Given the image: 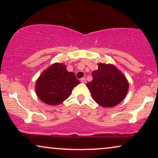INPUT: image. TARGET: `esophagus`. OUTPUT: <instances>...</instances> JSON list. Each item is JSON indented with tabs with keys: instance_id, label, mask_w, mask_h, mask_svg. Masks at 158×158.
Masks as SVG:
<instances>
[{
	"instance_id": "obj_1",
	"label": "esophagus",
	"mask_w": 158,
	"mask_h": 158,
	"mask_svg": "<svg viewBox=\"0 0 158 158\" xmlns=\"http://www.w3.org/2000/svg\"><path fill=\"white\" fill-rule=\"evenodd\" d=\"M81 82L82 83H86V79L85 77H83V78L81 79Z\"/></svg>"
}]
</instances>
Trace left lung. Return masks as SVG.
<instances>
[{
	"instance_id": "8db88e82",
	"label": "left lung",
	"mask_w": 158,
	"mask_h": 158,
	"mask_svg": "<svg viewBox=\"0 0 158 158\" xmlns=\"http://www.w3.org/2000/svg\"><path fill=\"white\" fill-rule=\"evenodd\" d=\"M98 65V70L92 73V81L86 85L98 104L103 107L115 106L126 96L128 81L114 64L101 62Z\"/></svg>"
}]
</instances>
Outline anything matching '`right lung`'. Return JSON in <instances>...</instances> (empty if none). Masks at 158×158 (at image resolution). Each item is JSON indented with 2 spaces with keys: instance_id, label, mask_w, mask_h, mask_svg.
<instances>
[{
  "instance_id": "1",
  "label": "right lung",
  "mask_w": 158,
  "mask_h": 158,
  "mask_svg": "<svg viewBox=\"0 0 158 158\" xmlns=\"http://www.w3.org/2000/svg\"><path fill=\"white\" fill-rule=\"evenodd\" d=\"M80 82L74 73L68 72L65 64L55 63L43 71L36 83V93L42 102L58 105L70 96Z\"/></svg>"
}]
</instances>
